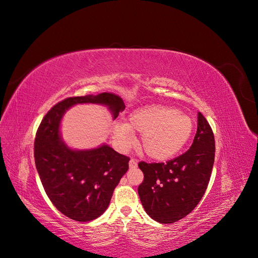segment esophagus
Listing matches in <instances>:
<instances>
[{
  "label": "esophagus",
  "instance_id": "obj_1",
  "mask_svg": "<svg viewBox=\"0 0 258 258\" xmlns=\"http://www.w3.org/2000/svg\"><path fill=\"white\" fill-rule=\"evenodd\" d=\"M138 166V162H137V160L136 159H134V158H131L130 159V161H129V167H131V168H135V167H137Z\"/></svg>",
  "mask_w": 258,
  "mask_h": 258
}]
</instances>
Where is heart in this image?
Here are the masks:
<instances>
[{
    "label": "heart",
    "instance_id": "heart-1",
    "mask_svg": "<svg viewBox=\"0 0 258 258\" xmlns=\"http://www.w3.org/2000/svg\"><path fill=\"white\" fill-rule=\"evenodd\" d=\"M190 117L176 108L152 104L132 112L126 124H117L113 138L122 151L135 142V134H141L140 146L154 160H167L182 150L191 135Z\"/></svg>",
    "mask_w": 258,
    "mask_h": 258
}]
</instances>
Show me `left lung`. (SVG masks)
Instances as JSON below:
<instances>
[{
    "label": "left lung",
    "instance_id": "1",
    "mask_svg": "<svg viewBox=\"0 0 258 258\" xmlns=\"http://www.w3.org/2000/svg\"><path fill=\"white\" fill-rule=\"evenodd\" d=\"M215 157V140L206 117L198 113V128L188 151L167 162H139L144 174L138 192L153 220L175 223L197 207L208 188Z\"/></svg>",
    "mask_w": 258,
    "mask_h": 258
}]
</instances>
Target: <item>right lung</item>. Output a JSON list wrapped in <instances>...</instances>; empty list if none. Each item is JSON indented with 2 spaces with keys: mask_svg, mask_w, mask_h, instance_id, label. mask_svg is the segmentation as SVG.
Here are the masks:
<instances>
[{
  "mask_svg": "<svg viewBox=\"0 0 258 258\" xmlns=\"http://www.w3.org/2000/svg\"><path fill=\"white\" fill-rule=\"evenodd\" d=\"M77 103L105 104L114 118L124 110L113 92L70 97L54 104L36 131L34 160L41 182L52 205L76 222H90L110 205L113 191L129 168V157L102 145L91 151H72L61 141L62 115Z\"/></svg>",
  "mask_w": 258,
  "mask_h": 258,
  "instance_id": "1",
  "label": "right lung"
}]
</instances>
